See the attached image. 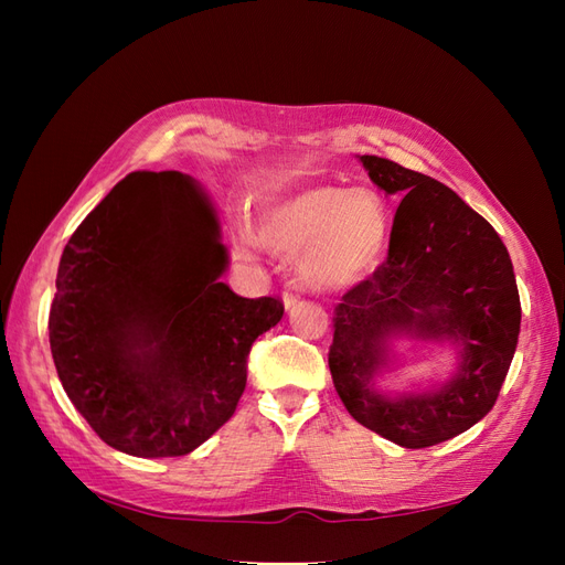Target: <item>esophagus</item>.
<instances>
[{
	"instance_id": "1",
	"label": "esophagus",
	"mask_w": 565,
	"mask_h": 565,
	"mask_svg": "<svg viewBox=\"0 0 565 565\" xmlns=\"http://www.w3.org/2000/svg\"><path fill=\"white\" fill-rule=\"evenodd\" d=\"M299 297H301V285L292 282V285H287V287H285V292H282V301H285L287 309H292V306L299 301Z\"/></svg>"
}]
</instances>
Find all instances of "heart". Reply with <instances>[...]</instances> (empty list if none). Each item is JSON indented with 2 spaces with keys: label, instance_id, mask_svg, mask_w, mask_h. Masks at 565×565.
Here are the masks:
<instances>
[{
  "label": "heart",
  "instance_id": "b5f03b06",
  "mask_svg": "<svg viewBox=\"0 0 565 565\" xmlns=\"http://www.w3.org/2000/svg\"><path fill=\"white\" fill-rule=\"evenodd\" d=\"M391 228L386 202L370 188L306 185L262 210V241L276 252H301L303 278L320 289L365 280L380 266Z\"/></svg>",
  "mask_w": 565,
  "mask_h": 565
}]
</instances>
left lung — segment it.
Returning a JSON list of instances; mask_svg holds the SVG:
<instances>
[{
    "instance_id": "1",
    "label": "left lung",
    "mask_w": 565,
    "mask_h": 565,
    "mask_svg": "<svg viewBox=\"0 0 565 565\" xmlns=\"http://www.w3.org/2000/svg\"><path fill=\"white\" fill-rule=\"evenodd\" d=\"M370 179L403 198L386 262L334 306L328 363L351 417L403 448H429L483 419L516 351L521 299L509 252L488 221L448 185L398 162L363 156ZM450 338L460 370L429 394L384 399L371 382L391 333Z\"/></svg>"
}]
</instances>
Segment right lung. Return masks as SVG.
I'll return each instance as SVG.
<instances>
[{"label": "right lung", "instance_id": "1", "mask_svg": "<svg viewBox=\"0 0 565 565\" xmlns=\"http://www.w3.org/2000/svg\"><path fill=\"white\" fill-rule=\"evenodd\" d=\"M226 264L212 202L181 172L127 174L67 241L51 355L110 448L181 457L233 417L252 344L285 306L237 297Z\"/></svg>", "mask_w": 565, "mask_h": 565}]
</instances>
